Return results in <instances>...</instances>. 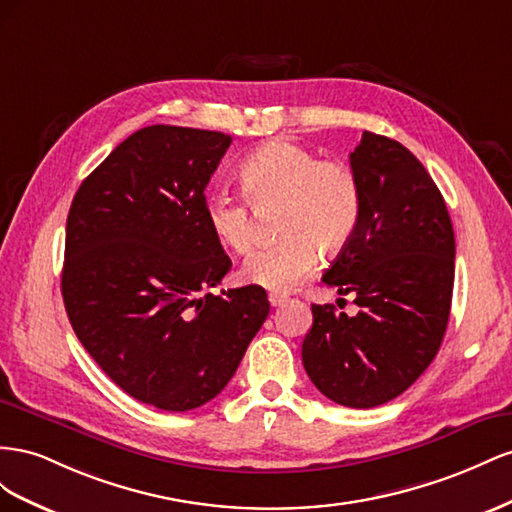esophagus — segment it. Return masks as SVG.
<instances>
[{
  "label": "esophagus",
  "instance_id": "1",
  "mask_svg": "<svg viewBox=\"0 0 512 512\" xmlns=\"http://www.w3.org/2000/svg\"><path fill=\"white\" fill-rule=\"evenodd\" d=\"M268 300H270L272 306H281V304L287 302V296H285V294H270Z\"/></svg>",
  "mask_w": 512,
  "mask_h": 512
}]
</instances>
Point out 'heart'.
I'll list each match as a JSON object with an SVG mask.
<instances>
[{
  "instance_id": "b5f03b06",
  "label": "heart",
  "mask_w": 512,
  "mask_h": 512,
  "mask_svg": "<svg viewBox=\"0 0 512 512\" xmlns=\"http://www.w3.org/2000/svg\"><path fill=\"white\" fill-rule=\"evenodd\" d=\"M238 184L253 212L276 208L274 233L281 240L248 255L242 279L272 291H289L319 264V248L337 253L352 240L362 214L356 173L343 163L319 160L300 143L276 139L248 154ZM244 203L214 188L203 199V216L218 244L246 253L255 221Z\"/></svg>"
}]
</instances>
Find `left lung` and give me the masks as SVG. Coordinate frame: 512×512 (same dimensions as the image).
<instances>
[{
  "mask_svg": "<svg viewBox=\"0 0 512 512\" xmlns=\"http://www.w3.org/2000/svg\"><path fill=\"white\" fill-rule=\"evenodd\" d=\"M349 165L362 214L324 283L356 294L360 311L349 317L332 304H313L302 362L330 401L369 410L410 388L442 345L455 231L440 188L399 141L364 130Z\"/></svg>",
  "mask_w": 512,
  "mask_h": 512,
  "instance_id": "left-lung-1",
  "label": "left lung"
}]
</instances>
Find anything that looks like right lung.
I'll list each match as a JSON object with an SVG mask.
<instances>
[{"mask_svg":"<svg viewBox=\"0 0 512 512\" xmlns=\"http://www.w3.org/2000/svg\"><path fill=\"white\" fill-rule=\"evenodd\" d=\"M229 143L216 130L141 128L87 175L68 212L72 330L126 394L165 412L214 399L270 313L259 285L208 291L231 268L203 216Z\"/></svg>","mask_w":512,"mask_h":512,"instance_id":"1","label":"right lung"}]
</instances>
